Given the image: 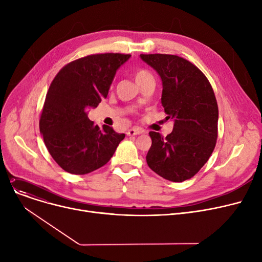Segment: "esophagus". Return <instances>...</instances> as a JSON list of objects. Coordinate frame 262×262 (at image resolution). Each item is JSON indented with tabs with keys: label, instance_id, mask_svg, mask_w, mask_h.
Instances as JSON below:
<instances>
[{
	"label": "esophagus",
	"instance_id": "1",
	"mask_svg": "<svg viewBox=\"0 0 262 262\" xmlns=\"http://www.w3.org/2000/svg\"><path fill=\"white\" fill-rule=\"evenodd\" d=\"M144 133V130L142 128H139V127H133L130 129L127 130V136H135V135H139V134H142Z\"/></svg>",
	"mask_w": 262,
	"mask_h": 262
}]
</instances>
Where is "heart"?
<instances>
[{
  "mask_svg": "<svg viewBox=\"0 0 262 262\" xmlns=\"http://www.w3.org/2000/svg\"><path fill=\"white\" fill-rule=\"evenodd\" d=\"M150 77H153L152 74H150L148 71L144 70V69H137L135 72V78H136V81L138 85L141 84V82L144 81L145 79L150 78Z\"/></svg>",
  "mask_w": 262,
  "mask_h": 262,
  "instance_id": "obj_1",
  "label": "heart"
}]
</instances>
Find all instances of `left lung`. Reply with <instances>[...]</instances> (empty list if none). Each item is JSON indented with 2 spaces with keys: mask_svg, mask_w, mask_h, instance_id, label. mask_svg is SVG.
Wrapping results in <instances>:
<instances>
[{
  "mask_svg": "<svg viewBox=\"0 0 262 262\" xmlns=\"http://www.w3.org/2000/svg\"><path fill=\"white\" fill-rule=\"evenodd\" d=\"M162 81L161 104L174 121L167 137L149 132L147 166L174 183L193 177L211 156L217 138L219 109L209 80L187 59L169 54H141Z\"/></svg>",
  "mask_w": 262,
  "mask_h": 262,
  "instance_id": "obj_1",
  "label": "left lung"
}]
</instances>
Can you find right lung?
Instances as JSON below:
<instances>
[{
    "label": "right lung",
    "mask_w": 262,
    "mask_h": 262,
    "mask_svg": "<svg viewBox=\"0 0 262 262\" xmlns=\"http://www.w3.org/2000/svg\"><path fill=\"white\" fill-rule=\"evenodd\" d=\"M129 57L120 53L88 55L66 64L51 82L39 128L49 153L66 172L84 175L98 170L125 137L110 126L95 125L85 108L107 98L117 70Z\"/></svg>",
    "instance_id": "add662e5"
}]
</instances>
